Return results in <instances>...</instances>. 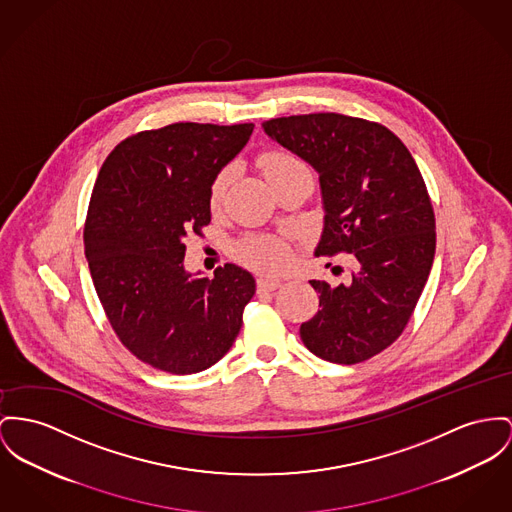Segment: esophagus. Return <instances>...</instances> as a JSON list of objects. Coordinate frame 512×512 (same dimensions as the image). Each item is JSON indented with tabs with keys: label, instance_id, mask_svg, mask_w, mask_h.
Wrapping results in <instances>:
<instances>
[{
	"label": "esophagus",
	"instance_id": "1",
	"mask_svg": "<svg viewBox=\"0 0 512 512\" xmlns=\"http://www.w3.org/2000/svg\"><path fill=\"white\" fill-rule=\"evenodd\" d=\"M281 279L277 277H270V275H264V277H258V289L260 291H275L281 287Z\"/></svg>",
	"mask_w": 512,
	"mask_h": 512
}]
</instances>
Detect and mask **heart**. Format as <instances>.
<instances>
[{"label":"heart","mask_w":512,"mask_h":512,"mask_svg":"<svg viewBox=\"0 0 512 512\" xmlns=\"http://www.w3.org/2000/svg\"><path fill=\"white\" fill-rule=\"evenodd\" d=\"M260 167L270 182H275L287 172L297 171L305 167L297 157L285 151H268L260 157ZM235 178V167L229 165L215 174L211 188H209V205L213 211L221 209L225 204L229 186ZM237 256L244 264L256 268V270H279L289 262V248L283 240L273 237H250L242 240L237 246Z\"/></svg>","instance_id":"b5f03b06"}]
</instances>
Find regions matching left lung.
Instances as JSON below:
<instances>
[{
  "mask_svg": "<svg viewBox=\"0 0 512 512\" xmlns=\"http://www.w3.org/2000/svg\"><path fill=\"white\" fill-rule=\"evenodd\" d=\"M266 136L320 180L322 235L314 256L349 252V283L312 279L318 312L301 324L316 357L355 365L404 332L435 258V213L408 147L388 128L336 112L275 118Z\"/></svg>",
  "mask_w": 512,
  "mask_h": 512,
  "instance_id": "obj_1",
  "label": "left lung"
}]
</instances>
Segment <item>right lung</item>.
I'll return each mask as SVG.
<instances>
[{"label":"right lung","mask_w":512,"mask_h":512,"mask_svg":"<svg viewBox=\"0 0 512 512\" xmlns=\"http://www.w3.org/2000/svg\"><path fill=\"white\" fill-rule=\"evenodd\" d=\"M254 124L180 122L124 139L93 188L85 256L104 312L139 361L172 375L215 365L237 340L254 275L184 268L188 233L211 221L209 188Z\"/></svg>","instance_id":"add662e5"}]
</instances>
